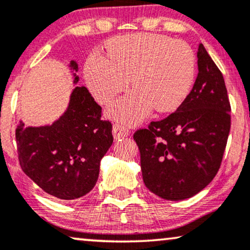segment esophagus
<instances>
[{
	"label": "esophagus",
	"mask_w": 250,
	"mask_h": 250,
	"mask_svg": "<svg viewBox=\"0 0 250 250\" xmlns=\"http://www.w3.org/2000/svg\"><path fill=\"white\" fill-rule=\"evenodd\" d=\"M129 134L128 128L122 124H114L112 126V135H114L115 140L124 139Z\"/></svg>",
	"instance_id": "esophagus-1"
}]
</instances>
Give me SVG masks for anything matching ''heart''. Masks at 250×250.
<instances>
[{"mask_svg":"<svg viewBox=\"0 0 250 250\" xmlns=\"http://www.w3.org/2000/svg\"><path fill=\"white\" fill-rule=\"evenodd\" d=\"M107 54L91 53L84 75L93 97L104 104L131 81L134 90L107 109L115 121L138 124L155 108L159 112L176 110L192 88L196 57L183 41L160 34H129L111 40Z\"/></svg>","mask_w":250,"mask_h":250,"instance_id":"1","label":"heart"}]
</instances>
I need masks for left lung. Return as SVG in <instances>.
<instances>
[{"label":"left lung","mask_w":250,"mask_h":250,"mask_svg":"<svg viewBox=\"0 0 250 250\" xmlns=\"http://www.w3.org/2000/svg\"><path fill=\"white\" fill-rule=\"evenodd\" d=\"M197 58L198 76L183 104L133 135L143 182L166 200L191 198L211 182L230 133L231 107L223 75L203 44Z\"/></svg>","instance_id":"left-lung-1"}]
</instances>
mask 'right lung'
I'll return each mask as SVG.
<instances>
[{"label": "right lung", "instance_id": "1", "mask_svg": "<svg viewBox=\"0 0 250 250\" xmlns=\"http://www.w3.org/2000/svg\"><path fill=\"white\" fill-rule=\"evenodd\" d=\"M69 68L74 83L78 64ZM110 122L101 119V107L84 86L71 92L67 110L53 124L16 129L19 164L23 173L50 196L74 200L97 183L102 157L114 141Z\"/></svg>", "mask_w": 250, "mask_h": 250}]
</instances>
